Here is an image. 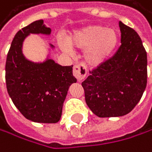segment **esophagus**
Returning a JSON list of instances; mask_svg holds the SVG:
<instances>
[{"label": "esophagus", "instance_id": "esophagus-1", "mask_svg": "<svg viewBox=\"0 0 152 152\" xmlns=\"http://www.w3.org/2000/svg\"><path fill=\"white\" fill-rule=\"evenodd\" d=\"M73 74H74V77L77 79V81H82L86 75H87V69L86 66L83 64V63H79V64H75L74 66L73 69Z\"/></svg>", "mask_w": 152, "mask_h": 152}]
</instances>
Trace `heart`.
Returning <instances> with one entry per match:
<instances>
[{
	"instance_id": "b5f03b06",
	"label": "heart",
	"mask_w": 152,
	"mask_h": 152,
	"mask_svg": "<svg viewBox=\"0 0 152 152\" xmlns=\"http://www.w3.org/2000/svg\"><path fill=\"white\" fill-rule=\"evenodd\" d=\"M67 41L71 47L87 49L85 54L87 62L91 65H99L114 52L119 43V34L114 29L105 28L102 25H90L72 32ZM69 45L66 42L60 43L61 49L65 52L71 51Z\"/></svg>"
}]
</instances>
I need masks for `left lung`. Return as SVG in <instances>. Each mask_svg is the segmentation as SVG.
Masks as SVG:
<instances>
[{
  "mask_svg": "<svg viewBox=\"0 0 152 152\" xmlns=\"http://www.w3.org/2000/svg\"><path fill=\"white\" fill-rule=\"evenodd\" d=\"M119 25L121 47L113 57L90 72L82 82L88 107L100 118L130 113L147 86V52L141 38L121 21Z\"/></svg>",
  "mask_w": 152,
  "mask_h": 152,
  "instance_id": "obj_1",
  "label": "left lung"
}]
</instances>
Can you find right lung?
<instances>
[{
    "instance_id": "obj_1",
    "label": "right lung",
    "mask_w": 152,
    "mask_h": 152,
    "mask_svg": "<svg viewBox=\"0 0 152 152\" xmlns=\"http://www.w3.org/2000/svg\"><path fill=\"white\" fill-rule=\"evenodd\" d=\"M49 35L51 29L44 20H36L15 35L5 63V81L9 96L26 119L34 122L56 123L60 121L69 87L77 82L72 66H61L48 58L43 62L26 59L22 45L26 37ZM54 48L53 45H49Z\"/></svg>"
}]
</instances>
